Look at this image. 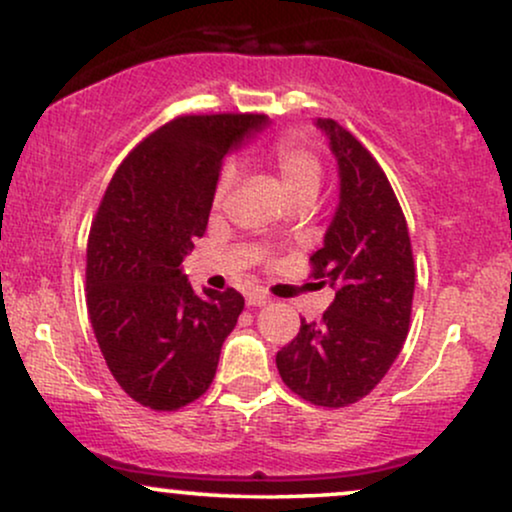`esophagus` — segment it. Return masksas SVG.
I'll return each mask as SVG.
<instances>
[{
  "mask_svg": "<svg viewBox=\"0 0 512 512\" xmlns=\"http://www.w3.org/2000/svg\"><path fill=\"white\" fill-rule=\"evenodd\" d=\"M245 303H248L250 307H264L269 303V295L262 291H252V293H248V298H245Z\"/></svg>",
  "mask_w": 512,
  "mask_h": 512,
  "instance_id": "esophagus-1",
  "label": "esophagus"
}]
</instances>
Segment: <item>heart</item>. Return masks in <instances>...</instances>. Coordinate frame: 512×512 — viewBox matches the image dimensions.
I'll return each instance as SVG.
<instances>
[{"instance_id":"1","label":"heart","mask_w":512,"mask_h":512,"mask_svg":"<svg viewBox=\"0 0 512 512\" xmlns=\"http://www.w3.org/2000/svg\"><path fill=\"white\" fill-rule=\"evenodd\" d=\"M267 162L279 176L281 190L286 193L288 202H312L322 188L324 166L322 159L310 145L298 135H281L264 152ZM238 169L233 162L221 166L217 183H214V205H221L236 183Z\"/></svg>"}]
</instances>
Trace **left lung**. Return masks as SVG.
I'll return each mask as SVG.
<instances>
[{
  "instance_id": "obj_1",
  "label": "left lung",
  "mask_w": 512,
  "mask_h": 512,
  "mask_svg": "<svg viewBox=\"0 0 512 512\" xmlns=\"http://www.w3.org/2000/svg\"><path fill=\"white\" fill-rule=\"evenodd\" d=\"M341 176V200L310 257L312 274L336 288L319 322L276 353L283 384L322 408H346L384 379L410 331L415 260L408 224L389 178L353 133L317 119Z\"/></svg>"
}]
</instances>
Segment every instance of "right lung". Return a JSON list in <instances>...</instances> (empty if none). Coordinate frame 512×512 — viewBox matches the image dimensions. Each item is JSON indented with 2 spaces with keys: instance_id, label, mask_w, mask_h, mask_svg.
I'll return each mask as SVG.
<instances>
[{
  "instance_id": "right-lung-1",
  "label": "right lung",
  "mask_w": 512,
  "mask_h": 512,
  "mask_svg": "<svg viewBox=\"0 0 512 512\" xmlns=\"http://www.w3.org/2000/svg\"><path fill=\"white\" fill-rule=\"evenodd\" d=\"M262 114H188L128 152L88 236V312L109 372L135 403L178 410L209 389L243 295L197 293L183 257L207 229L221 159Z\"/></svg>"
}]
</instances>
